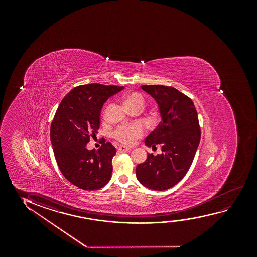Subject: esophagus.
Returning a JSON list of instances; mask_svg holds the SVG:
<instances>
[{"label": "esophagus", "instance_id": "obj_1", "mask_svg": "<svg viewBox=\"0 0 257 257\" xmlns=\"http://www.w3.org/2000/svg\"><path fill=\"white\" fill-rule=\"evenodd\" d=\"M129 151V148L124 147V146H120L118 148V152L120 153H124V152Z\"/></svg>", "mask_w": 257, "mask_h": 257}]
</instances>
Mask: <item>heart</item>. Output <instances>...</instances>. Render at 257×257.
Returning a JSON list of instances; mask_svg holds the SVG:
<instances>
[{"mask_svg":"<svg viewBox=\"0 0 257 257\" xmlns=\"http://www.w3.org/2000/svg\"><path fill=\"white\" fill-rule=\"evenodd\" d=\"M124 103L128 109L136 106L141 107L144 104V97L138 92H133L125 95ZM113 135L116 140L122 142L123 144L132 145L134 144L138 139H140L144 135V128L141 123H134L125 124L117 128L114 132Z\"/></svg>","mask_w":257,"mask_h":257,"instance_id":"1","label":"heart"}]
</instances>
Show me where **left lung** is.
Returning <instances> with one entry per match:
<instances>
[{
	"label": "left lung",
	"instance_id": "left-lung-1",
	"mask_svg": "<svg viewBox=\"0 0 257 257\" xmlns=\"http://www.w3.org/2000/svg\"><path fill=\"white\" fill-rule=\"evenodd\" d=\"M141 88L158 104L162 122L145 140L162 154H148L136 168L139 182L150 190H165L175 186L186 175L200 142L201 130L192 100L173 87L143 85Z\"/></svg>",
	"mask_w": 257,
	"mask_h": 257
}]
</instances>
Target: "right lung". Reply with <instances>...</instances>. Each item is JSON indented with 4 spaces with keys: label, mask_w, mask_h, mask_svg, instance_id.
Wrapping results in <instances>:
<instances>
[{
    "label": "right lung",
    "mask_w": 257,
    "mask_h": 257,
    "mask_svg": "<svg viewBox=\"0 0 257 257\" xmlns=\"http://www.w3.org/2000/svg\"><path fill=\"white\" fill-rule=\"evenodd\" d=\"M123 88L81 85L73 88L57 109L50 131L54 156L65 178L80 189L99 190L111 177L115 147L104 142L98 150H88L86 146L97 133L103 103Z\"/></svg>",
    "instance_id": "obj_1"
}]
</instances>
